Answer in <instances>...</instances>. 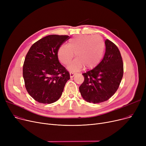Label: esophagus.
Wrapping results in <instances>:
<instances>
[{
  "mask_svg": "<svg viewBox=\"0 0 146 146\" xmlns=\"http://www.w3.org/2000/svg\"><path fill=\"white\" fill-rule=\"evenodd\" d=\"M74 75H75V73H72V72L70 73V78H73L74 76Z\"/></svg>",
  "mask_w": 146,
  "mask_h": 146,
  "instance_id": "34e87169",
  "label": "esophagus"
}]
</instances>
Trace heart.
Masks as SVG:
<instances>
[{"label":"heart","mask_w":146,"mask_h":146,"mask_svg":"<svg viewBox=\"0 0 146 146\" xmlns=\"http://www.w3.org/2000/svg\"><path fill=\"white\" fill-rule=\"evenodd\" d=\"M105 42L99 35H83L72 38L68 47L62 45L58 50V57L65 65L70 63L74 56L77 58L68 68L72 72L78 71L85 66L93 68L100 62L104 54Z\"/></svg>","instance_id":"1"}]
</instances>
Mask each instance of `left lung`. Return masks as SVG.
Segmentation results:
<instances>
[{"instance_id":"left-lung-1","label":"left lung","mask_w":146,"mask_h":146,"mask_svg":"<svg viewBox=\"0 0 146 146\" xmlns=\"http://www.w3.org/2000/svg\"><path fill=\"white\" fill-rule=\"evenodd\" d=\"M105 44L102 60L92 70L82 74L85 80L79 91L88 102L98 104L108 100L116 92L123 76V62L119 49L109 40Z\"/></svg>"}]
</instances>
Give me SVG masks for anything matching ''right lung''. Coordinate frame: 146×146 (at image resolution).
<instances>
[{"mask_svg": "<svg viewBox=\"0 0 146 146\" xmlns=\"http://www.w3.org/2000/svg\"><path fill=\"white\" fill-rule=\"evenodd\" d=\"M67 35H50L35 42L29 50L23 66L26 89L35 100L52 104L61 97L70 74L61 65L57 52Z\"/></svg>", "mask_w": 146, "mask_h": 146, "instance_id": "obj_1", "label": "right lung"}]
</instances>
